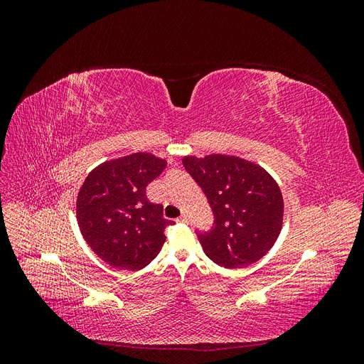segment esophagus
<instances>
[{
    "mask_svg": "<svg viewBox=\"0 0 364 364\" xmlns=\"http://www.w3.org/2000/svg\"><path fill=\"white\" fill-rule=\"evenodd\" d=\"M176 222H178V223H188V217L182 214L179 218H176Z\"/></svg>",
    "mask_w": 364,
    "mask_h": 364,
    "instance_id": "34e87169",
    "label": "esophagus"
}]
</instances>
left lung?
<instances>
[{"label":"left lung","mask_w":364,"mask_h":364,"mask_svg":"<svg viewBox=\"0 0 364 364\" xmlns=\"http://www.w3.org/2000/svg\"><path fill=\"white\" fill-rule=\"evenodd\" d=\"M182 162L214 213L211 230H197L206 257L225 269H240L266 255L282 229L277 181L261 165L238 156H183Z\"/></svg>","instance_id":"8db88e82"}]
</instances>
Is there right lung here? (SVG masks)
<instances>
[{"label": "right lung", "instance_id": "add662e5", "mask_svg": "<svg viewBox=\"0 0 364 364\" xmlns=\"http://www.w3.org/2000/svg\"><path fill=\"white\" fill-rule=\"evenodd\" d=\"M167 161L151 153L106 161L85 179L75 214L90 247L109 266L123 270L146 267L165 243L162 205L149 202L147 185L164 171Z\"/></svg>", "mask_w": 364, "mask_h": 364}]
</instances>
